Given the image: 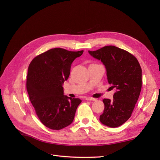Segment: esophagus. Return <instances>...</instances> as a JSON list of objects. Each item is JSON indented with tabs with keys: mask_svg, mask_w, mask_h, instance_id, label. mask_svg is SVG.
<instances>
[{
	"mask_svg": "<svg viewBox=\"0 0 160 160\" xmlns=\"http://www.w3.org/2000/svg\"><path fill=\"white\" fill-rule=\"evenodd\" d=\"M86 100H89V101H91V100L96 101L97 99V98H92V97H87V98H86Z\"/></svg>",
	"mask_w": 160,
	"mask_h": 160,
	"instance_id": "1",
	"label": "esophagus"
}]
</instances>
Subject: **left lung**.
Listing matches in <instances>:
<instances>
[{"mask_svg": "<svg viewBox=\"0 0 160 160\" xmlns=\"http://www.w3.org/2000/svg\"><path fill=\"white\" fill-rule=\"evenodd\" d=\"M88 52L104 63L108 82L117 89L113 100H103L104 110L100 121L106 126L118 127L130 118L138 99L142 88L141 67L135 56L115 46Z\"/></svg>", "mask_w": 160, "mask_h": 160, "instance_id": "8db88e82", "label": "left lung"}]
</instances>
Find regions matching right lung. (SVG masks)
<instances>
[{
	"instance_id": "obj_1",
	"label": "right lung",
	"mask_w": 160,
	"mask_h": 160,
	"mask_svg": "<svg viewBox=\"0 0 160 160\" xmlns=\"http://www.w3.org/2000/svg\"><path fill=\"white\" fill-rule=\"evenodd\" d=\"M82 53L55 48L29 63L26 81L29 100L41 123L50 129L60 130L73 122L81 100L63 95L62 84L69 78L72 62Z\"/></svg>"
}]
</instances>
